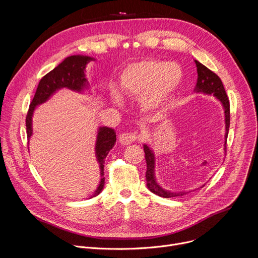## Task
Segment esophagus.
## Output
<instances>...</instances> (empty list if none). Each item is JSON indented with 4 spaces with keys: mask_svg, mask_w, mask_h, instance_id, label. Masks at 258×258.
<instances>
[{
    "mask_svg": "<svg viewBox=\"0 0 258 258\" xmlns=\"http://www.w3.org/2000/svg\"><path fill=\"white\" fill-rule=\"evenodd\" d=\"M138 139V135L135 133H123L119 136V143L123 146L132 144Z\"/></svg>",
    "mask_w": 258,
    "mask_h": 258,
    "instance_id": "1",
    "label": "esophagus"
}]
</instances>
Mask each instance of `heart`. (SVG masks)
<instances>
[{
  "instance_id": "obj_1",
  "label": "heart",
  "mask_w": 258,
  "mask_h": 258,
  "mask_svg": "<svg viewBox=\"0 0 258 258\" xmlns=\"http://www.w3.org/2000/svg\"><path fill=\"white\" fill-rule=\"evenodd\" d=\"M182 81V70L174 62L162 60H142L127 65L119 76L121 92L131 98H140L147 111H155L175 92ZM110 98L122 105L119 92L111 88Z\"/></svg>"
}]
</instances>
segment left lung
<instances>
[{
  "label": "left lung",
  "instance_id": "8db88e82",
  "mask_svg": "<svg viewBox=\"0 0 258 258\" xmlns=\"http://www.w3.org/2000/svg\"><path fill=\"white\" fill-rule=\"evenodd\" d=\"M197 66L198 79L195 88L196 93H203L206 95H213L220 103H222L225 109V123H226V135H225V151L227 150V138L230 128V101L226 94L224 85L213 71L208 69L206 66L201 64L199 61L194 60ZM145 158L147 162V171H146V180L147 187L148 189L163 198H171V197H179L186 195L189 192H171L163 189L156 180L155 177V156L153 151L151 150L148 145H144ZM227 152V151H226ZM202 188V187H201Z\"/></svg>",
  "mask_w": 258,
  "mask_h": 258
}]
</instances>
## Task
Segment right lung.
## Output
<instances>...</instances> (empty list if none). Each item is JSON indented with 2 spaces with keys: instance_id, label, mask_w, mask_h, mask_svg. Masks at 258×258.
<instances>
[{
  "instance_id": "1",
  "label": "right lung",
  "mask_w": 258,
  "mask_h": 258,
  "mask_svg": "<svg viewBox=\"0 0 258 258\" xmlns=\"http://www.w3.org/2000/svg\"><path fill=\"white\" fill-rule=\"evenodd\" d=\"M95 60L89 56L83 55H73L65 58L57 67L41 80L39 83L38 89H36L35 95L29 105L28 112L26 115V134L29 141L32 136V115L36 106H39L50 99L58 90L63 88L69 89L78 93H82L85 90L89 89V83L86 79V66L89 62ZM116 142V134L113 128L107 126H100L97 134V140L95 145V153L97 160L100 166V175L101 180L99 186L96 189L93 197L99 195L105 183L104 177V163L105 158L108 155L109 151L113 148Z\"/></svg>"
}]
</instances>
